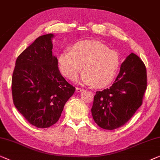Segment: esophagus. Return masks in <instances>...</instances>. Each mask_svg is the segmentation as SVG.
I'll use <instances>...</instances> for the list:
<instances>
[{
	"mask_svg": "<svg viewBox=\"0 0 160 160\" xmlns=\"http://www.w3.org/2000/svg\"><path fill=\"white\" fill-rule=\"evenodd\" d=\"M76 91H77L78 92H82V91H84V89H83V88H78V87H77V88H76Z\"/></svg>",
	"mask_w": 160,
	"mask_h": 160,
	"instance_id": "34e87169",
	"label": "esophagus"
}]
</instances>
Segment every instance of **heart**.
<instances>
[{
	"mask_svg": "<svg viewBox=\"0 0 160 160\" xmlns=\"http://www.w3.org/2000/svg\"><path fill=\"white\" fill-rule=\"evenodd\" d=\"M120 57L115 51L98 41L83 40L65 50L58 57V65L64 76L75 80L82 69L78 82L81 84L103 88L110 84L120 67Z\"/></svg>",
	"mask_w": 160,
	"mask_h": 160,
	"instance_id": "b5f03b06",
	"label": "heart"
}]
</instances>
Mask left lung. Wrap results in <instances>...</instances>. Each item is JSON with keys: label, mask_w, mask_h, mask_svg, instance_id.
Listing matches in <instances>:
<instances>
[{"label": "left lung", "mask_w": 160, "mask_h": 160, "mask_svg": "<svg viewBox=\"0 0 160 160\" xmlns=\"http://www.w3.org/2000/svg\"><path fill=\"white\" fill-rule=\"evenodd\" d=\"M147 79L144 64L131 53L121 64L112 86L94 96L91 113L96 124L103 129L114 130L128 122L142 104Z\"/></svg>", "instance_id": "obj_1"}]
</instances>
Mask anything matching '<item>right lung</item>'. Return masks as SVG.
Here are the masks:
<instances>
[{
  "label": "right lung",
  "instance_id": "obj_1",
  "mask_svg": "<svg viewBox=\"0 0 160 160\" xmlns=\"http://www.w3.org/2000/svg\"><path fill=\"white\" fill-rule=\"evenodd\" d=\"M53 34L38 37L16 61L12 80L13 104L31 125H54L75 88L63 78L52 54Z\"/></svg>",
  "mask_w": 160,
  "mask_h": 160
}]
</instances>
